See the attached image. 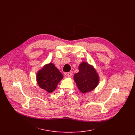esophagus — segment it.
<instances>
[{
	"label": "esophagus",
	"mask_w": 135,
	"mask_h": 135,
	"mask_svg": "<svg viewBox=\"0 0 135 135\" xmlns=\"http://www.w3.org/2000/svg\"><path fill=\"white\" fill-rule=\"evenodd\" d=\"M71 75H72V74L70 72H69V73H67V76H68V78H71Z\"/></svg>",
	"instance_id": "esophagus-1"
}]
</instances>
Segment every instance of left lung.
<instances>
[{"label":"left lung","mask_w":135,"mask_h":135,"mask_svg":"<svg viewBox=\"0 0 135 135\" xmlns=\"http://www.w3.org/2000/svg\"><path fill=\"white\" fill-rule=\"evenodd\" d=\"M79 71L74 76V80L82 93L93 90L98 85L99 76L92 65L82 62L79 66Z\"/></svg>","instance_id":"1"}]
</instances>
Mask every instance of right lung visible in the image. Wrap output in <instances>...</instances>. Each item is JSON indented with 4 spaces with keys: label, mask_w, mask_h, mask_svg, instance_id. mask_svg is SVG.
Returning <instances> with one entry per match:
<instances>
[{
    "label": "right lung",
    "mask_w": 135,
    "mask_h": 135,
    "mask_svg": "<svg viewBox=\"0 0 135 135\" xmlns=\"http://www.w3.org/2000/svg\"><path fill=\"white\" fill-rule=\"evenodd\" d=\"M63 75L54 64L45 65L37 73L36 81L40 88L48 93L54 91L58 83L63 79Z\"/></svg>",
    "instance_id": "obj_1"
}]
</instances>
